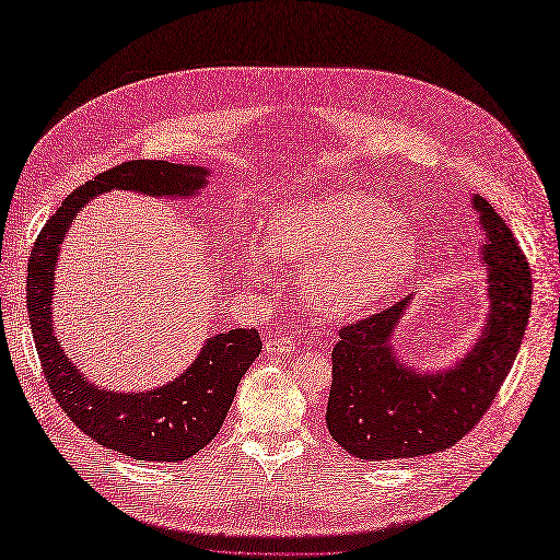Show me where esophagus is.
<instances>
[{"label": "esophagus", "mask_w": 560, "mask_h": 560, "mask_svg": "<svg viewBox=\"0 0 560 560\" xmlns=\"http://www.w3.org/2000/svg\"><path fill=\"white\" fill-rule=\"evenodd\" d=\"M266 352H270V354H287V352H292L294 348H296V341L292 336H284V334H273V336H268L266 338Z\"/></svg>", "instance_id": "esophagus-1"}]
</instances>
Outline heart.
<instances>
[{
	"label": "heart",
	"mask_w": 560,
	"mask_h": 560,
	"mask_svg": "<svg viewBox=\"0 0 560 560\" xmlns=\"http://www.w3.org/2000/svg\"><path fill=\"white\" fill-rule=\"evenodd\" d=\"M266 247L280 264L303 268V287L313 311L348 319L364 313L399 287L418 264L416 235L399 214L364 194L311 198L287 210L266 235ZM245 276L273 280V264L259 243L245 249Z\"/></svg>",
	"instance_id": "obj_1"
}]
</instances>
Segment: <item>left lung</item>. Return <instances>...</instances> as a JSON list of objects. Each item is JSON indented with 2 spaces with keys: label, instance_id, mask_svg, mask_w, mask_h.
I'll use <instances>...</instances> for the list:
<instances>
[{
  "label": "left lung",
  "instance_id": "8db88e82",
  "mask_svg": "<svg viewBox=\"0 0 560 560\" xmlns=\"http://www.w3.org/2000/svg\"><path fill=\"white\" fill-rule=\"evenodd\" d=\"M488 245L490 313L467 358L442 374H418L389 346L411 299L338 329L331 350L327 430L360 460H404L460 442L490 409L512 371L533 306L530 266L504 219L474 196Z\"/></svg>",
  "mask_w": 560,
  "mask_h": 560
}]
</instances>
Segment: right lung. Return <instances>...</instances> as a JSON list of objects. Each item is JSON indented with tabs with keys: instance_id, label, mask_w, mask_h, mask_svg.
I'll return each mask as SVG.
<instances>
[{
	"instance_id": "1",
	"label": "right lung",
	"mask_w": 560,
	"mask_h": 560,
	"mask_svg": "<svg viewBox=\"0 0 560 560\" xmlns=\"http://www.w3.org/2000/svg\"><path fill=\"white\" fill-rule=\"evenodd\" d=\"M200 165L128 161L81 184L48 217L27 261V313L50 395L74 425L100 446L149 463H182L217 436L249 364L259 358L257 329H231L202 346L198 360L179 378L147 393L118 395L97 389L65 358L54 336L50 296L54 268L65 231L83 202L112 189L149 196H191L206 186Z\"/></svg>"
}]
</instances>
